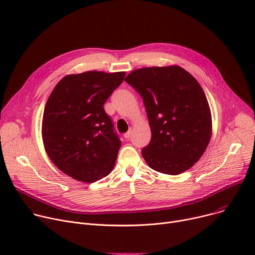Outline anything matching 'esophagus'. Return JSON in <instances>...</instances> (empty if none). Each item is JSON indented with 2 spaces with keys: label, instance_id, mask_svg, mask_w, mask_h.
<instances>
[{
  "label": "esophagus",
  "instance_id": "1",
  "mask_svg": "<svg viewBox=\"0 0 255 255\" xmlns=\"http://www.w3.org/2000/svg\"><path fill=\"white\" fill-rule=\"evenodd\" d=\"M131 134H132V131H131V130H129L128 132H126V133H125V134H124V137H125L126 139H128V138H130Z\"/></svg>",
  "mask_w": 255,
  "mask_h": 255
}]
</instances>
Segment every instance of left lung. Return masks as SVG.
Here are the masks:
<instances>
[{
    "label": "left lung",
    "mask_w": 255,
    "mask_h": 255,
    "mask_svg": "<svg viewBox=\"0 0 255 255\" xmlns=\"http://www.w3.org/2000/svg\"><path fill=\"white\" fill-rule=\"evenodd\" d=\"M139 94L152 138L141 150L148 165L176 176L188 170L205 153L212 135V116L205 92L182 67H146L125 78Z\"/></svg>",
    "instance_id": "1"
}]
</instances>
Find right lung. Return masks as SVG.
<instances>
[{
    "instance_id": "add662e5",
    "label": "right lung",
    "mask_w": 255,
    "mask_h": 255,
    "mask_svg": "<svg viewBox=\"0 0 255 255\" xmlns=\"http://www.w3.org/2000/svg\"><path fill=\"white\" fill-rule=\"evenodd\" d=\"M125 74H69L52 90L44 107L42 139L51 162L67 176L93 183L113 170L121 140L103 105Z\"/></svg>"
}]
</instances>
